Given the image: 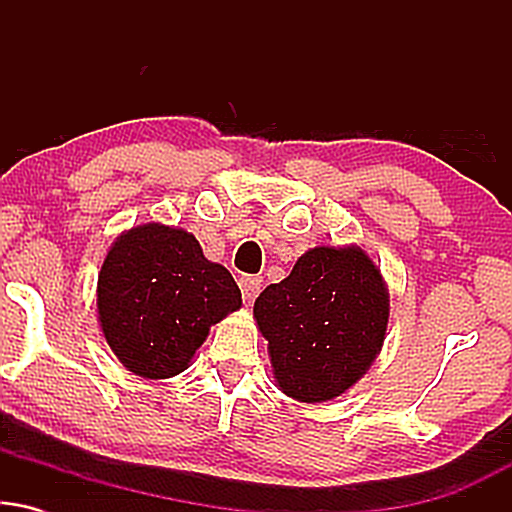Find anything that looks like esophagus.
Masks as SVG:
<instances>
[{
  "instance_id": "1",
  "label": "esophagus",
  "mask_w": 512,
  "mask_h": 512,
  "mask_svg": "<svg viewBox=\"0 0 512 512\" xmlns=\"http://www.w3.org/2000/svg\"><path fill=\"white\" fill-rule=\"evenodd\" d=\"M238 286H240V293H243V301L245 303H252L255 301L257 296H260V291H262V279L260 276H248V274H243L238 279Z\"/></svg>"
}]
</instances>
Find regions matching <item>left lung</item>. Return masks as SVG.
Segmentation results:
<instances>
[{"instance_id":"obj_1","label":"left lung","mask_w":512,"mask_h":512,"mask_svg":"<svg viewBox=\"0 0 512 512\" xmlns=\"http://www.w3.org/2000/svg\"><path fill=\"white\" fill-rule=\"evenodd\" d=\"M390 296L361 248H313L255 301L279 390L327 402L366 373L385 342Z\"/></svg>"}]
</instances>
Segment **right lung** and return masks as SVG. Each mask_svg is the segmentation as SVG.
Here are the masks:
<instances>
[{"instance_id": "obj_1", "label": "right lung", "mask_w": 512, "mask_h": 512, "mask_svg": "<svg viewBox=\"0 0 512 512\" xmlns=\"http://www.w3.org/2000/svg\"><path fill=\"white\" fill-rule=\"evenodd\" d=\"M231 272L182 228L144 223L115 240L98 276V317L122 366L142 378L187 368L209 327L240 308Z\"/></svg>"}]
</instances>
